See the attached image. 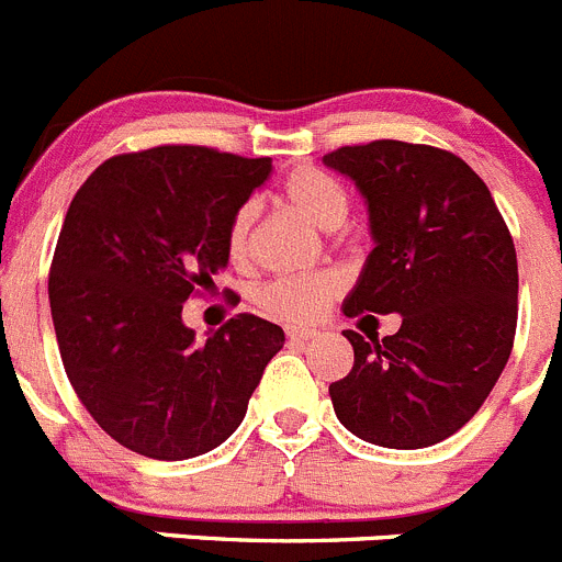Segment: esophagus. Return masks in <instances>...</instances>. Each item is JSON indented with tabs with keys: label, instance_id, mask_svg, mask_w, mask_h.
<instances>
[{
	"label": "esophagus",
	"instance_id": "esophagus-1",
	"mask_svg": "<svg viewBox=\"0 0 562 562\" xmlns=\"http://www.w3.org/2000/svg\"><path fill=\"white\" fill-rule=\"evenodd\" d=\"M318 335V329H305V327H288V338L291 340H313Z\"/></svg>",
	"mask_w": 562,
	"mask_h": 562
}]
</instances>
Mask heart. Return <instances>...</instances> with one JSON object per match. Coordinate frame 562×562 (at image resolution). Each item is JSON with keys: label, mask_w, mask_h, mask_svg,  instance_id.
<instances>
[{"label": "heart", "mask_w": 562, "mask_h": 562, "mask_svg": "<svg viewBox=\"0 0 562 562\" xmlns=\"http://www.w3.org/2000/svg\"><path fill=\"white\" fill-rule=\"evenodd\" d=\"M282 202L299 216L307 218L313 227L324 233H335L346 224L349 216V193L335 177L322 169H296L285 177L280 188ZM257 222L255 204H244L233 216L227 229V255L235 266L246 263L251 244V229ZM340 280L329 271L311 277H282V280L269 282L260 291V305L271 316L285 318V322H313L327 311V305L338 296Z\"/></svg>", "instance_id": "b5f03b06"}]
</instances>
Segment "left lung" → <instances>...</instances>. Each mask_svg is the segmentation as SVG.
Wrapping results in <instances>:
<instances>
[{
    "label": "left lung",
    "instance_id": "left-lung-1",
    "mask_svg": "<svg viewBox=\"0 0 562 562\" xmlns=\"http://www.w3.org/2000/svg\"><path fill=\"white\" fill-rule=\"evenodd\" d=\"M324 166L355 182L374 240L344 313L402 316L382 340L346 329L355 366L329 385L335 416L374 447H432L480 411L510 358L513 238L452 151L374 140L329 151Z\"/></svg>",
    "mask_w": 562,
    "mask_h": 562
}]
</instances>
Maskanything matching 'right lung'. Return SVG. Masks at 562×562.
I'll return each instance as SVG.
<instances>
[{
	"mask_svg": "<svg viewBox=\"0 0 562 562\" xmlns=\"http://www.w3.org/2000/svg\"><path fill=\"white\" fill-rule=\"evenodd\" d=\"M271 171L269 157L157 146L104 160L68 204L49 271L63 366L93 422L144 458L222 447L285 344L251 313L207 340L182 322L193 288L227 269L229 222Z\"/></svg>",
	"mask_w": 562,
	"mask_h": 562,
	"instance_id": "obj_1",
	"label": "right lung"
}]
</instances>
